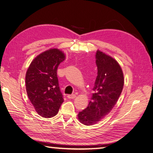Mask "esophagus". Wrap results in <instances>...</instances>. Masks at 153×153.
Wrapping results in <instances>:
<instances>
[{
    "instance_id": "obj_1",
    "label": "esophagus",
    "mask_w": 153,
    "mask_h": 153,
    "mask_svg": "<svg viewBox=\"0 0 153 153\" xmlns=\"http://www.w3.org/2000/svg\"><path fill=\"white\" fill-rule=\"evenodd\" d=\"M76 97V94H70V95H68V98H70V99H74V98H75Z\"/></svg>"
}]
</instances>
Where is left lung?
Segmentation results:
<instances>
[{
    "label": "left lung",
    "mask_w": 153,
    "mask_h": 153,
    "mask_svg": "<svg viewBox=\"0 0 153 153\" xmlns=\"http://www.w3.org/2000/svg\"><path fill=\"white\" fill-rule=\"evenodd\" d=\"M98 72L93 94L87 108L78 114L85 125H93L101 120L114 107L124 86V76L119 63L111 56L97 51L95 55Z\"/></svg>",
    "instance_id": "8db88e82"
}]
</instances>
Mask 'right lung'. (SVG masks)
Masks as SVG:
<instances>
[{
  "label": "right lung",
  "mask_w": 153,
  "mask_h": 153,
  "mask_svg": "<svg viewBox=\"0 0 153 153\" xmlns=\"http://www.w3.org/2000/svg\"><path fill=\"white\" fill-rule=\"evenodd\" d=\"M65 59V54L58 49H49L37 56L27 71L28 98L36 111L45 118L56 115L64 102L56 71Z\"/></svg>",
  "instance_id": "1"
}]
</instances>
